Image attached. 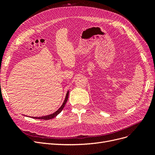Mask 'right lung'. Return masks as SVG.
<instances>
[{
    "mask_svg": "<svg viewBox=\"0 0 155 155\" xmlns=\"http://www.w3.org/2000/svg\"><path fill=\"white\" fill-rule=\"evenodd\" d=\"M68 94H69V91L67 92V94H66V97H65V99L63 102V104L61 105V106L57 110L56 112H54V113L51 114L50 115H47V116H41V117H31L33 119H45V120H49L53 119L54 117H55L57 115L59 114L61 112V110H63V109L64 108L65 104H66L67 101H68Z\"/></svg>",
    "mask_w": 155,
    "mask_h": 155,
    "instance_id": "right-lung-1",
    "label": "right lung"
}]
</instances>
